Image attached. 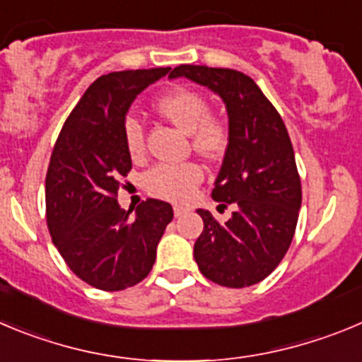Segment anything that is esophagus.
I'll return each mask as SVG.
<instances>
[{"mask_svg":"<svg viewBox=\"0 0 362 362\" xmlns=\"http://www.w3.org/2000/svg\"><path fill=\"white\" fill-rule=\"evenodd\" d=\"M185 214H187V208L174 206V215H175V217H181V215H185Z\"/></svg>","mask_w":362,"mask_h":362,"instance_id":"34e87169","label":"esophagus"}]
</instances>
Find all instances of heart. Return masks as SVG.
<instances>
[{
  "mask_svg": "<svg viewBox=\"0 0 362 362\" xmlns=\"http://www.w3.org/2000/svg\"><path fill=\"white\" fill-rule=\"evenodd\" d=\"M158 111L175 127L192 136V145L204 158H218L226 151L228 125L217 116L208 115V102L194 89L179 88L161 97L156 104ZM124 138L132 159H140L145 152L144 124L129 116L124 124ZM203 181V168L197 163H161L148 170L145 177L152 195L174 203H185Z\"/></svg>",
  "mask_w": 362,
  "mask_h": 362,
  "instance_id": "heart-1",
  "label": "heart"
}]
</instances>
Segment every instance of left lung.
Returning <instances> with one entry per match:
<instances>
[{
    "mask_svg": "<svg viewBox=\"0 0 362 362\" xmlns=\"http://www.w3.org/2000/svg\"><path fill=\"white\" fill-rule=\"evenodd\" d=\"M168 77L204 86L226 105L228 147L211 197L233 214L218 224L199 208L204 230L194 258L208 280L250 287L276 269L296 230L301 183L289 132L253 78L237 69L181 64Z\"/></svg>",
    "mask_w": 362,
    "mask_h": 362,
    "instance_id": "obj_1",
    "label": "left lung"
}]
</instances>
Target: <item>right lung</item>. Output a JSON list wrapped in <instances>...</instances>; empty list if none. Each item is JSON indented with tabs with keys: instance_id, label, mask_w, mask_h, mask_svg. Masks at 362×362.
Listing matches in <instances>:
<instances>
[{
	"instance_id": "add662e5",
	"label": "right lung",
	"mask_w": 362,
	"mask_h": 362,
	"mask_svg": "<svg viewBox=\"0 0 362 362\" xmlns=\"http://www.w3.org/2000/svg\"><path fill=\"white\" fill-rule=\"evenodd\" d=\"M170 68L102 75L78 100L53 147L46 174V221L69 269L102 291L140 284L156 260L174 210L147 199L122 210L116 194L132 168L124 124L134 98Z\"/></svg>"
}]
</instances>
